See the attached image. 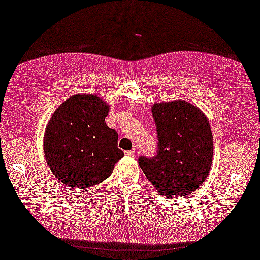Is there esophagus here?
Wrapping results in <instances>:
<instances>
[{"instance_id":"1","label":"esophagus","mask_w":260,"mask_h":260,"mask_svg":"<svg viewBox=\"0 0 260 260\" xmlns=\"http://www.w3.org/2000/svg\"><path fill=\"white\" fill-rule=\"evenodd\" d=\"M125 155H127V156H133V155H134V150L125 151Z\"/></svg>"}]
</instances>
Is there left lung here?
<instances>
[{
    "label": "left lung",
    "mask_w": 260,
    "mask_h": 260,
    "mask_svg": "<svg viewBox=\"0 0 260 260\" xmlns=\"http://www.w3.org/2000/svg\"><path fill=\"white\" fill-rule=\"evenodd\" d=\"M157 152L140 156L139 164L156 190L167 198L193 192L205 181L213 162V134L202 111L186 101L152 106Z\"/></svg>",
    "instance_id": "1"
}]
</instances>
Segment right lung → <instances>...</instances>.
<instances>
[{
  "instance_id": "obj_1",
  "label": "right lung",
  "mask_w": 260,
  "mask_h": 260,
  "mask_svg": "<svg viewBox=\"0 0 260 260\" xmlns=\"http://www.w3.org/2000/svg\"><path fill=\"white\" fill-rule=\"evenodd\" d=\"M109 105L92 94H77L61 104L49 119L43 140L47 165L70 187L88 188L112 174L123 156L118 133L105 121Z\"/></svg>"
}]
</instances>
